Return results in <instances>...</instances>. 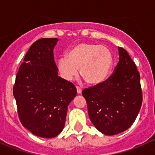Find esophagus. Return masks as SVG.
<instances>
[{"mask_svg":"<svg viewBox=\"0 0 155 155\" xmlns=\"http://www.w3.org/2000/svg\"><path fill=\"white\" fill-rule=\"evenodd\" d=\"M76 91H77L78 94H81V92H82V89L78 86H76Z\"/></svg>","mask_w":155,"mask_h":155,"instance_id":"obj_1","label":"esophagus"}]
</instances>
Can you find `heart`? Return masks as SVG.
<instances>
[{
  "label": "heart",
  "mask_w": 155,
  "mask_h": 155,
  "mask_svg": "<svg viewBox=\"0 0 155 155\" xmlns=\"http://www.w3.org/2000/svg\"><path fill=\"white\" fill-rule=\"evenodd\" d=\"M113 63L112 53L106 47L96 43L80 42L75 45L58 61V71L66 80L77 75L89 84H101L108 77Z\"/></svg>",
  "instance_id": "b5f03b06"
}]
</instances>
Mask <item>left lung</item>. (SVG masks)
<instances>
[{
  "instance_id": "left-lung-1",
  "label": "left lung",
  "mask_w": 155,
  "mask_h": 155,
  "mask_svg": "<svg viewBox=\"0 0 155 155\" xmlns=\"http://www.w3.org/2000/svg\"><path fill=\"white\" fill-rule=\"evenodd\" d=\"M119 62L113 73L101 84L83 90L91 121L106 135L128 130L142 104L140 74L130 54L118 47Z\"/></svg>"
}]
</instances>
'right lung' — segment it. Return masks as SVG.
<instances>
[{
    "instance_id": "right-lung-1",
    "label": "right lung",
    "mask_w": 155,
    "mask_h": 155,
    "mask_svg": "<svg viewBox=\"0 0 155 155\" xmlns=\"http://www.w3.org/2000/svg\"><path fill=\"white\" fill-rule=\"evenodd\" d=\"M57 41L41 38L31 45L13 89L21 123L33 134L46 138L62 132L68 106L76 96L75 85L58 75L53 52Z\"/></svg>"
}]
</instances>
